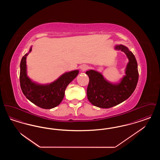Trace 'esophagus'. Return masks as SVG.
<instances>
[{"label":"esophagus","mask_w":160,"mask_h":160,"mask_svg":"<svg viewBox=\"0 0 160 160\" xmlns=\"http://www.w3.org/2000/svg\"><path fill=\"white\" fill-rule=\"evenodd\" d=\"M88 68V67L86 65H82L81 66V67H80V69H81V70H82V71H86Z\"/></svg>","instance_id":"esophagus-1"}]
</instances>
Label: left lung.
<instances>
[{"instance_id":"1","label":"left lung","mask_w":160,"mask_h":160,"mask_svg":"<svg viewBox=\"0 0 160 160\" xmlns=\"http://www.w3.org/2000/svg\"><path fill=\"white\" fill-rule=\"evenodd\" d=\"M114 48L124 52L129 60L125 69V76L119 83L108 82L101 73L93 69L86 72L89 78L88 99L93 106L102 108L115 106L128 99L134 91L138 80L137 62L134 55L123 45H116Z\"/></svg>"}]
</instances>
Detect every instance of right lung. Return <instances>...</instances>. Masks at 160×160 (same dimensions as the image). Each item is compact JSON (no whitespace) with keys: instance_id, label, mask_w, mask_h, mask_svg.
Wrapping results in <instances>:
<instances>
[{"instance_id":"add662e5","label":"right lung","mask_w":160,"mask_h":160,"mask_svg":"<svg viewBox=\"0 0 160 160\" xmlns=\"http://www.w3.org/2000/svg\"><path fill=\"white\" fill-rule=\"evenodd\" d=\"M32 51V47L29 53ZM25 54L20 62V82L23 94L32 103L45 109L58 106L63 100L66 88L78 74V70H74L62 74L50 84H41L33 82L27 75L26 57Z\"/></svg>"}]
</instances>
